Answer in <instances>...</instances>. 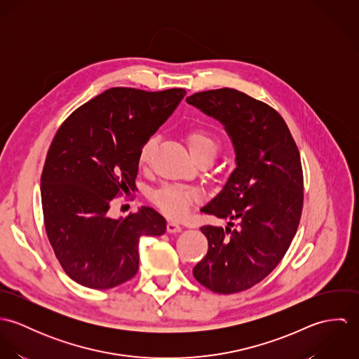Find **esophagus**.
Wrapping results in <instances>:
<instances>
[{
    "mask_svg": "<svg viewBox=\"0 0 359 359\" xmlns=\"http://www.w3.org/2000/svg\"><path fill=\"white\" fill-rule=\"evenodd\" d=\"M182 231V226L180 224H177L175 221H168L167 222V232L170 233H178Z\"/></svg>",
    "mask_w": 359,
    "mask_h": 359,
    "instance_id": "1",
    "label": "esophagus"
}]
</instances>
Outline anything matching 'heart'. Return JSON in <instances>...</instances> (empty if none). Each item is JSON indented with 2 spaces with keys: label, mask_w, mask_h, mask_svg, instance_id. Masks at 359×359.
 Here are the masks:
<instances>
[{
  "label": "heart",
  "mask_w": 359,
  "mask_h": 359,
  "mask_svg": "<svg viewBox=\"0 0 359 359\" xmlns=\"http://www.w3.org/2000/svg\"><path fill=\"white\" fill-rule=\"evenodd\" d=\"M185 141L188 144L189 152L196 161H212L221 149V141L218 135L212 130L205 127L188 130L185 134ZM156 147L157 138L154 135L142 144L138 154L140 163L142 165H147L152 160ZM198 196L199 194L192 188L175 184H165L151 194V201L165 215L180 219L189 212L191 205L198 199Z\"/></svg>",
  "instance_id": "1"
}]
</instances>
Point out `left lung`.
Segmentation results:
<instances>
[{
    "label": "left lung",
    "instance_id": "8db88e82",
    "mask_svg": "<svg viewBox=\"0 0 359 359\" xmlns=\"http://www.w3.org/2000/svg\"><path fill=\"white\" fill-rule=\"evenodd\" d=\"M187 102L219 120L236 152L224 189L202 208L228 226L201 228L208 250L194 276L214 293H239L275 269L297 232L304 201L300 152L283 117L241 91H202Z\"/></svg>",
    "mask_w": 359,
    "mask_h": 359
}]
</instances>
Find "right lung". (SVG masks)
I'll return each instance as SVG.
<instances>
[{
  "instance_id": "1",
  "label": "right lung",
  "mask_w": 359,
  "mask_h": 359,
  "mask_svg": "<svg viewBox=\"0 0 359 359\" xmlns=\"http://www.w3.org/2000/svg\"><path fill=\"white\" fill-rule=\"evenodd\" d=\"M185 94L114 87L57 128L41 174V203L55 257L74 282L103 290L130 280L140 266V238L165 232V219L152 207L120 219L107 210L134 191L142 144Z\"/></svg>"
}]
</instances>
